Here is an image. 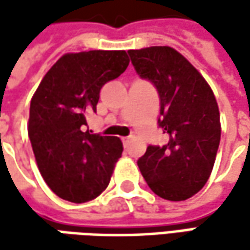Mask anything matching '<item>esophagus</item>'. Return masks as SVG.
<instances>
[{
  "mask_svg": "<svg viewBox=\"0 0 250 250\" xmlns=\"http://www.w3.org/2000/svg\"><path fill=\"white\" fill-rule=\"evenodd\" d=\"M122 142H124V146L125 147H128V145H129L130 138H122Z\"/></svg>",
  "mask_w": 250,
  "mask_h": 250,
  "instance_id": "34e87169",
  "label": "esophagus"
}]
</instances>
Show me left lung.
<instances>
[{
  "label": "left lung",
  "instance_id": "obj_1",
  "mask_svg": "<svg viewBox=\"0 0 250 250\" xmlns=\"http://www.w3.org/2000/svg\"><path fill=\"white\" fill-rule=\"evenodd\" d=\"M142 79L160 97L159 126L168 135L163 146H147L138 160L149 188L160 197L187 200L205 187L220 145V112L213 90L184 55L171 47L129 50Z\"/></svg>",
  "mask_w": 250,
  "mask_h": 250
}]
</instances>
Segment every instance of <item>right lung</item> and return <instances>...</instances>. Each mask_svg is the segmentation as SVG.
<instances>
[{
  "instance_id": "right-lung-1",
  "label": "right lung",
  "mask_w": 250,
  "mask_h": 250,
  "mask_svg": "<svg viewBox=\"0 0 250 250\" xmlns=\"http://www.w3.org/2000/svg\"><path fill=\"white\" fill-rule=\"evenodd\" d=\"M129 65L125 51L65 54L45 73L30 101L29 139L37 167L57 196L93 200L108 187L122 142L84 129L101 87Z\"/></svg>"
}]
</instances>
